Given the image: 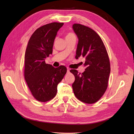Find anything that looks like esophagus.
Segmentation results:
<instances>
[{"mask_svg":"<svg viewBox=\"0 0 134 134\" xmlns=\"http://www.w3.org/2000/svg\"><path fill=\"white\" fill-rule=\"evenodd\" d=\"M70 68H67V72H68H68H70Z\"/></svg>","mask_w":134,"mask_h":134,"instance_id":"1","label":"esophagus"}]
</instances>
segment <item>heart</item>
<instances>
[{
	"label": "heart",
	"mask_w": 134,
	"mask_h": 134,
	"mask_svg": "<svg viewBox=\"0 0 134 134\" xmlns=\"http://www.w3.org/2000/svg\"><path fill=\"white\" fill-rule=\"evenodd\" d=\"M75 36L73 34H71V33H69L67 35H66V37H70V36Z\"/></svg>",
	"instance_id": "obj_1"
}]
</instances>
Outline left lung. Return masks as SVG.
<instances>
[{
  "instance_id": "8db88e82",
  "label": "left lung",
  "mask_w": 134,
  "mask_h": 134,
  "mask_svg": "<svg viewBox=\"0 0 134 134\" xmlns=\"http://www.w3.org/2000/svg\"><path fill=\"white\" fill-rule=\"evenodd\" d=\"M72 28L78 39L75 58H85L86 68L82 74L76 70L70 72L75 77L72 84L75 96L81 102L93 104L104 94L110 73L109 59L100 37L92 29L79 24Z\"/></svg>"
}]
</instances>
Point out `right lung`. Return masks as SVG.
Listing matches in <instances>:
<instances>
[{"label": "right lung", "mask_w": 134, "mask_h": 134, "mask_svg": "<svg viewBox=\"0 0 134 134\" xmlns=\"http://www.w3.org/2000/svg\"><path fill=\"white\" fill-rule=\"evenodd\" d=\"M63 23H52L36 29L30 38L25 54L24 76L34 97L46 102L56 96L57 85L67 72L64 66L57 68L44 59L52 53L54 39Z\"/></svg>", "instance_id": "1"}]
</instances>
